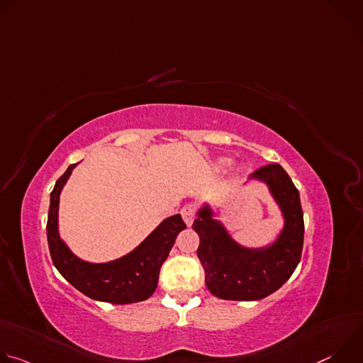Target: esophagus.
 Wrapping results in <instances>:
<instances>
[{"label": "esophagus", "mask_w": 363, "mask_h": 363, "mask_svg": "<svg viewBox=\"0 0 363 363\" xmlns=\"http://www.w3.org/2000/svg\"><path fill=\"white\" fill-rule=\"evenodd\" d=\"M181 216H182V218H184L185 224H186L188 227H191V225H192V221H194V217H195V206L191 205V203L182 206Z\"/></svg>", "instance_id": "esophagus-1"}]
</instances>
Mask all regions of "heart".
I'll return each mask as SVG.
<instances>
[{
	"label": "heart",
	"instance_id": "obj_1",
	"mask_svg": "<svg viewBox=\"0 0 363 363\" xmlns=\"http://www.w3.org/2000/svg\"><path fill=\"white\" fill-rule=\"evenodd\" d=\"M230 162H231L230 160H221V161H220V167H221V168H225V167L230 165Z\"/></svg>",
	"mask_w": 363,
	"mask_h": 363
}]
</instances>
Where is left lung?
Instances as JSON below:
<instances>
[{"label": "left lung", "instance_id": "1", "mask_svg": "<svg viewBox=\"0 0 363 363\" xmlns=\"http://www.w3.org/2000/svg\"><path fill=\"white\" fill-rule=\"evenodd\" d=\"M251 179L269 186L284 218L283 230L272 244L258 248L238 244L214 218L210 203L201 206L192 224L199 235L196 254L205 272V284L224 300L252 301L270 296L290 279L301 257L304 221L293 181L279 164L257 169Z\"/></svg>", "mask_w": 363, "mask_h": 363}]
</instances>
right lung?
I'll return each instance as SVG.
<instances>
[{
    "label": "right lung",
    "mask_w": 363,
    "mask_h": 363,
    "mask_svg": "<svg viewBox=\"0 0 363 363\" xmlns=\"http://www.w3.org/2000/svg\"><path fill=\"white\" fill-rule=\"evenodd\" d=\"M73 164L50 194L47 241L59 273L87 297L112 304L138 303L157 290L160 272L178 234L186 228L179 214L164 220L135 250L108 263H89L72 252L59 233V202Z\"/></svg>",
    "instance_id": "1"
}]
</instances>
